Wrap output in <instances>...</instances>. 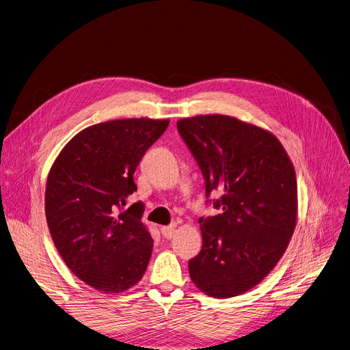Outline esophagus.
Instances as JSON below:
<instances>
[{
  "label": "esophagus",
  "mask_w": 350,
  "mask_h": 350,
  "mask_svg": "<svg viewBox=\"0 0 350 350\" xmlns=\"http://www.w3.org/2000/svg\"><path fill=\"white\" fill-rule=\"evenodd\" d=\"M161 232L163 234V237L166 239H172L174 236V232H176V225H169V226H162L161 228Z\"/></svg>",
  "instance_id": "34e87169"
}]
</instances>
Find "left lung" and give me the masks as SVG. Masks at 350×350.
Here are the masks:
<instances>
[{"instance_id": "1", "label": "left lung", "mask_w": 350, "mask_h": 350, "mask_svg": "<svg viewBox=\"0 0 350 350\" xmlns=\"http://www.w3.org/2000/svg\"><path fill=\"white\" fill-rule=\"evenodd\" d=\"M177 130L205 180L202 248L188 261L197 288L228 299L258 284L278 264L296 226L297 183L282 144L268 131L229 116H197ZM222 193L211 200L212 191Z\"/></svg>"}]
</instances>
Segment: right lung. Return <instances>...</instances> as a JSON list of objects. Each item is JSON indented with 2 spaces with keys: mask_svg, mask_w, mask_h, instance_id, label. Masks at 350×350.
Masks as SVG:
<instances>
[{
  "mask_svg": "<svg viewBox=\"0 0 350 350\" xmlns=\"http://www.w3.org/2000/svg\"><path fill=\"white\" fill-rule=\"evenodd\" d=\"M167 120L129 118L92 125L61 150L49 173L46 217L67 267L105 293L130 289L144 276L153 240L141 221L134 173L162 137Z\"/></svg>",
  "mask_w": 350,
  "mask_h": 350,
  "instance_id": "add662e5",
  "label": "right lung"
}]
</instances>
